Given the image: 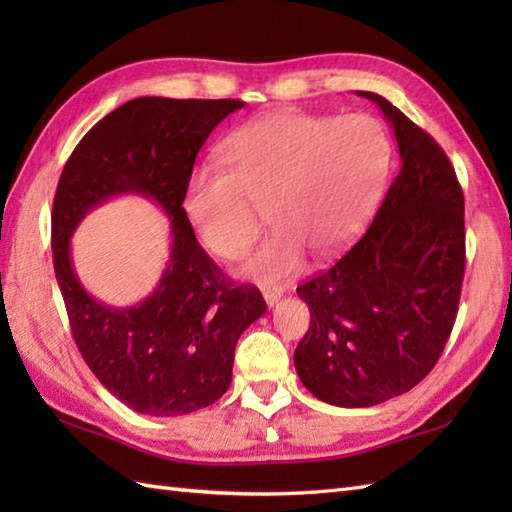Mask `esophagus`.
I'll list each match as a JSON object with an SVG mask.
<instances>
[{"instance_id": "esophagus-1", "label": "esophagus", "mask_w": 512, "mask_h": 512, "mask_svg": "<svg viewBox=\"0 0 512 512\" xmlns=\"http://www.w3.org/2000/svg\"><path fill=\"white\" fill-rule=\"evenodd\" d=\"M264 299L270 308H275L281 301V290H264Z\"/></svg>"}]
</instances>
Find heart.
Segmentation results:
<instances>
[{"label":"heart","mask_w":512,"mask_h":512,"mask_svg":"<svg viewBox=\"0 0 512 512\" xmlns=\"http://www.w3.org/2000/svg\"><path fill=\"white\" fill-rule=\"evenodd\" d=\"M385 127L363 114L273 112L228 136L222 162L193 169L184 213L200 244L235 259L262 228H275L237 275L273 286L301 273L306 255L330 262L361 235L391 169Z\"/></svg>","instance_id":"obj_1"}]
</instances>
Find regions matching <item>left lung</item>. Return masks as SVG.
Masks as SVG:
<instances>
[{"label": "left lung", "mask_w": 512, "mask_h": 512, "mask_svg": "<svg viewBox=\"0 0 512 512\" xmlns=\"http://www.w3.org/2000/svg\"><path fill=\"white\" fill-rule=\"evenodd\" d=\"M400 169L367 233L297 288L310 328L295 367L312 396L374 407L427 376L447 345L464 279V193L442 147L374 92Z\"/></svg>", "instance_id": "1"}]
</instances>
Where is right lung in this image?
Returning a JSON list of instances; mask_svg holds the SVG:
<instances>
[{"label":"right lung","instance_id":"1","mask_svg":"<svg viewBox=\"0 0 512 512\" xmlns=\"http://www.w3.org/2000/svg\"><path fill=\"white\" fill-rule=\"evenodd\" d=\"M244 101H127L81 138L52 204V262L74 343L101 385L138 413L184 416L213 405L233 376L237 339L266 312L262 292L233 286L195 239L184 187L204 140ZM154 199L172 222V255L159 286L132 309L87 295L73 273L69 237L114 194Z\"/></svg>","mask_w":512,"mask_h":512}]
</instances>
